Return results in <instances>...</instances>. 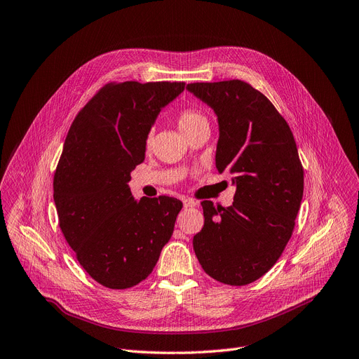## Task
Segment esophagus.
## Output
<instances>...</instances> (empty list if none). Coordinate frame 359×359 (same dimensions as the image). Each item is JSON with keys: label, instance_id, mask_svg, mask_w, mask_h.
I'll return each instance as SVG.
<instances>
[{"label": "esophagus", "instance_id": "1", "mask_svg": "<svg viewBox=\"0 0 359 359\" xmlns=\"http://www.w3.org/2000/svg\"><path fill=\"white\" fill-rule=\"evenodd\" d=\"M183 205H184V208H194V207H196V202L194 199H191V198H184L183 199Z\"/></svg>", "mask_w": 359, "mask_h": 359}]
</instances>
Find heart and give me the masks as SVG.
<instances>
[{
    "label": "heart",
    "mask_w": 359,
    "mask_h": 359,
    "mask_svg": "<svg viewBox=\"0 0 359 359\" xmlns=\"http://www.w3.org/2000/svg\"><path fill=\"white\" fill-rule=\"evenodd\" d=\"M176 121H177V128L180 129V132L184 136L189 132H192L194 129L202 126V124H208L205 114L194 107H188V108H183V110H180L176 117ZM151 141H152V136L149 133L147 136V141H145L147 147L151 145Z\"/></svg>",
    "instance_id": "heart-1"
}]
</instances>
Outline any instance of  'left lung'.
Wrapping results in <instances>:
<instances>
[{
	"label": "left lung",
	"mask_w": 359,
	"mask_h": 359,
	"mask_svg": "<svg viewBox=\"0 0 359 359\" xmlns=\"http://www.w3.org/2000/svg\"><path fill=\"white\" fill-rule=\"evenodd\" d=\"M218 118L215 165L235 175L233 205L201 202L204 227L194 249L204 271L230 286L266 274L285 251L304 195V168L287 121L243 81L189 83Z\"/></svg>",
	"instance_id": "1"
}]
</instances>
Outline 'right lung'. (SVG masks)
<instances>
[{"label":"right lung","mask_w":359,"mask_h":359,"mask_svg":"<svg viewBox=\"0 0 359 359\" xmlns=\"http://www.w3.org/2000/svg\"><path fill=\"white\" fill-rule=\"evenodd\" d=\"M184 82L107 83L77 113L54 175L61 231L85 271L108 289H128L154 270L173 235L182 201L133 199L132 170L161 108Z\"/></svg>","instance_id":"1"}]
</instances>
